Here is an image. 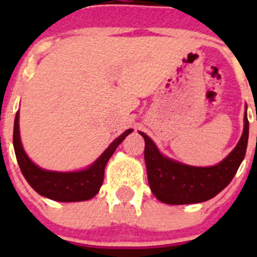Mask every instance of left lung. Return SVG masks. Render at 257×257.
I'll return each instance as SVG.
<instances>
[{"mask_svg":"<svg viewBox=\"0 0 257 257\" xmlns=\"http://www.w3.org/2000/svg\"><path fill=\"white\" fill-rule=\"evenodd\" d=\"M243 133L235 148L215 166L198 167L163 156L153 140L139 131L144 138V158L149 187L158 201L167 205H190L208 201L219 194L234 178L246 156L248 143L247 106L243 118Z\"/></svg>","mask_w":257,"mask_h":257,"instance_id":"1","label":"left lung"}]
</instances>
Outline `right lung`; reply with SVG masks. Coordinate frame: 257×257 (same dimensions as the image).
Here are the masks:
<instances>
[{
  "mask_svg": "<svg viewBox=\"0 0 257 257\" xmlns=\"http://www.w3.org/2000/svg\"><path fill=\"white\" fill-rule=\"evenodd\" d=\"M131 133L133 128H128L117 139L113 140L100 157L88 167L78 171L67 172L41 169L40 166L32 162L20 140L19 110L14 122L13 142L23 176L38 194L58 202H81L91 199L99 193L104 180V170L109 158L113 156L118 145Z\"/></svg>",
  "mask_w": 257,
  "mask_h": 257,
  "instance_id": "add662e5",
  "label": "right lung"
}]
</instances>
